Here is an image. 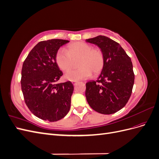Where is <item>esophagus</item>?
Masks as SVG:
<instances>
[{
  "mask_svg": "<svg viewBox=\"0 0 159 159\" xmlns=\"http://www.w3.org/2000/svg\"><path fill=\"white\" fill-rule=\"evenodd\" d=\"M77 83H78V81H72V84H73L74 85H75Z\"/></svg>",
  "mask_w": 159,
  "mask_h": 159,
  "instance_id": "1",
  "label": "esophagus"
}]
</instances>
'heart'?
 Here are the masks:
<instances>
[{
    "mask_svg": "<svg viewBox=\"0 0 159 159\" xmlns=\"http://www.w3.org/2000/svg\"><path fill=\"white\" fill-rule=\"evenodd\" d=\"M79 68L72 70L65 75L69 81H79L89 78L93 74L97 75L102 70L104 66V56L99 49L83 42H75L69 45L67 51L60 49L56 54V63L58 68L64 72L69 71L74 60H78Z\"/></svg>",
    "mask_w": 159,
    "mask_h": 159,
    "instance_id": "obj_1",
    "label": "heart"
}]
</instances>
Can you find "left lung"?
Returning a JSON list of instances; mask_svg holds the SVG:
<instances>
[{"label":"left lung","instance_id":"8db88e82","mask_svg":"<svg viewBox=\"0 0 159 159\" xmlns=\"http://www.w3.org/2000/svg\"><path fill=\"white\" fill-rule=\"evenodd\" d=\"M86 42L98 46L104 56L97 81L86 84V99L99 113H116L125 106L132 93L134 75L131 60L119 43L108 37L100 35Z\"/></svg>","mask_w":159,"mask_h":159}]
</instances>
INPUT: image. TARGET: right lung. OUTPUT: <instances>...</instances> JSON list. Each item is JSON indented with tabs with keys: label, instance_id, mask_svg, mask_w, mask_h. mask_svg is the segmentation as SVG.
<instances>
[{
	"label": "right lung",
	"instance_id": "add662e5",
	"mask_svg": "<svg viewBox=\"0 0 159 159\" xmlns=\"http://www.w3.org/2000/svg\"><path fill=\"white\" fill-rule=\"evenodd\" d=\"M69 40L40 42L22 65L21 88L30 111L44 121H57L69 112L74 85L71 81L57 83L63 75L56 63V54Z\"/></svg>",
	"mask_w": 159,
	"mask_h": 159
}]
</instances>
